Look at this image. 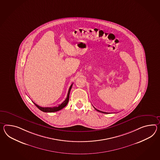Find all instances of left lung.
<instances>
[{
  "label": "left lung",
  "instance_id": "obj_1",
  "mask_svg": "<svg viewBox=\"0 0 160 160\" xmlns=\"http://www.w3.org/2000/svg\"><path fill=\"white\" fill-rule=\"evenodd\" d=\"M95 110H97L98 112H101V113H107V114H108V113H106V112H102V111H100V110H98V109H96V108H95Z\"/></svg>",
  "mask_w": 160,
  "mask_h": 160
}]
</instances>
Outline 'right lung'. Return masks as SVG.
Here are the masks:
<instances>
[{"label": "right lung", "instance_id": "add662e5", "mask_svg": "<svg viewBox=\"0 0 160 160\" xmlns=\"http://www.w3.org/2000/svg\"><path fill=\"white\" fill-rule=\"evenodd\" d=\"M72 86H73V84H72V85L69 87V91H68V95H67V97L65 99V100L61 104L59 105L58 106H55V107H53V108H42V107H40L39 105H38L37 104H36L35 103H34V102L33 103H34V104L36 106L38 109H40L41 111H42L43 112H50V113H51V112H58L59 110L63 109V108H65L67 105V104H68V103L69 102V94H70V90H71V88L72 87Z\"/></svg>", "mask_w": 160, "mask_h": 160}]
</instances>
